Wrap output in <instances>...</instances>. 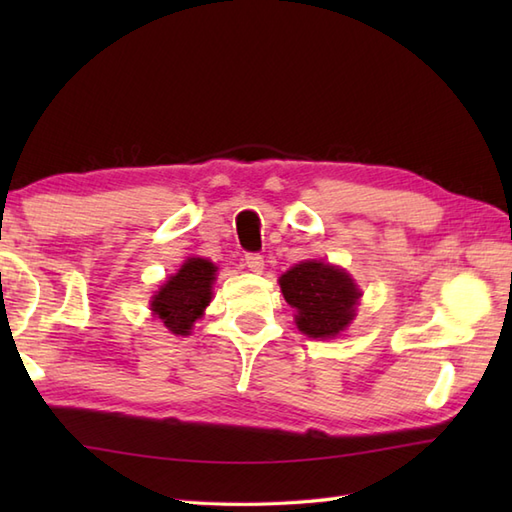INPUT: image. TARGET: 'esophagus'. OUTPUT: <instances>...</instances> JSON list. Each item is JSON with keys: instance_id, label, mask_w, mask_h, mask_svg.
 <instances>
[{"instance_id": "esophagus-1", "label": "esophagus", "mask_w": 512, "mask_h": 512, "mask_svg": "<svg viewBox=\"0 0 512 512\" xmlns=\"http://www.w3.org/2000/svg\"><path fill=\"white\" fill-rule=\"evenodd\" d=\"M244 264L248 270H253V273H262L264 270V257L259 253H248L244 257Z\"/></svg>"}]
</instances>
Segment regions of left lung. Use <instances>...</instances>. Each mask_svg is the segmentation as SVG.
I'll list each match as a JSON object with an SVG mask.
<instances>
[{"label": "left lung", "mask_w": 512, "mask_h": 512, "mask_svg": "<svg viewBox=\"0 0 512 512\" xmlns=\"http://www.w3.org/2000/svg\"><path fill=\"white\" fill-rule=\"evenodd\" d=\"M284 299L295 308L297 328L310 339H334L356 317L361 290L343 268L306 259L279 277Z\"/></svg>", "instance_id": "obj_1"}]
</instances>
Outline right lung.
<instances>
[{
    "mask_svg": "<svg viewBox=\"0 0 512 512\" xmlns=\"http://www.w3.org/2000/svg\"><path fill=\"white\" fill-rule=\"evenodd\" d=\"M217 266L209 259L189 257L165 286L151 297V312L176 336H187L213 297Z\"/></svg>",
    "mask_w": 512,
    "mask_h": 512,
    "instance_id": "right-lung-1",
    "label": "right lung"
}]
</instances>
